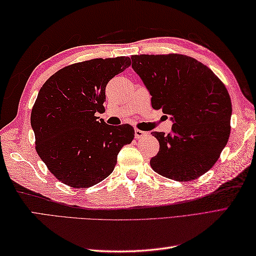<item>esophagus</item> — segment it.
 <instances>
[{
    "mask_svg": "<svg viewBox=\"0 0 256 256\" xmlns=\"http://www.w3.org/2000/svg\"><path fill=\"white\" fill-rule=\"evenodd\" d=\"M148 132H145V131H140V130H138V128H135V138H144V136H148Z\"/></svg>",
    "mask_w": 256,
    "mask_h": 256,
    "instance_id": "obj_1",
    "label": "esophagus"
}]
</instances>
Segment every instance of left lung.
<instances>
[{
	"mask_svg": "<svg viewBox=\"0 0 256 256\" xmlns=\"http://www.w3.org/2000/svg\"><path fill=\"white\" fill-rule=\"evenodd\" d=\"M132 68L152 96V106L170 116L172 132L152 134L160 152L150 166L178 182L197 179L216 164L230 136L232 104L226 86L194 58L134 55Z\"/></svg>",
	"mask_w": 256,
	"mask_h": 256,
	"instance_id": "8db88e82",
	"label": "left lung"
}]
</instances>
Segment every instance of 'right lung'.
<instances>
[{"label": "right lung", "instance_id": "add662e5", "mask_svg": "<svg viewBox=\"0 0 256 256\" xmlns=\"http://www.w3.org/2000/svg\"><path fill=\"white\" fill-rule=\"evenodd\" d=\"M130 64L128 57L74 64L42 84L32 108L37 154L67 186L88 188L113 172L118 152L134 138L130 124L98 120L104 111L106 86Z\"/></svg>", "mask_w": 256, "mask_h": 256}]
</instances>
